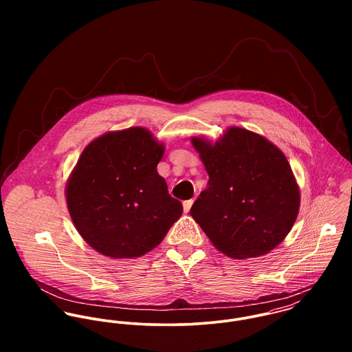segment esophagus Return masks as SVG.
I'll list each match as a JSON object with an SVG mask.
<instances>
[{
	"mask_svg": "<svg viewBox=\"0 0 352 352\" xmlns=\"http://www.w3.org/2000/svg\"><path fill=\"white\" fill-rule=\"evenodd\" d=\"M192 204H194V199H190V201H184V203H183V208H184V212H188Z\"/></svg>",
	"mask_w": 352,
	"mask_h": 352,
	"instance_id": "obj_1",
	"label": "esophagus"
}]
</instances>
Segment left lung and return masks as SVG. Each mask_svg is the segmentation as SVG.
Masks as SVG:
<instances>
[{"label": "left lung", "instance_id": "left-lung-1", "mask_svg": "<svg viewBox=\"0 0 352 352\" xmlns=\"http://www.w3.org/2000/svg\"><path fill=\"white\" fill-rule=\"evenodd\" d=\"M191 142L208 183L190 214L211 244L240 260L278 247L292 230L301 201L283 151L241 127H229L214 144L203 137Z\"/></svg>", "mask_w": 352, "mask_h": 352}]
</instances>
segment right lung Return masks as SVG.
Masks as SVG:
<instances>
[{
  "instance_id": "1",
  "label": "right lung",
  "mask_w": 352,
  "mask_h": 352,
  "mask_svg": "<svg viewBox=\"0 0 352 352\" xmlns=\"http://www.w3.org/2000/svg\"><path fill=\"white\" fill-rule=\"evenodd\" d=\"M164 145L149 130L109 131L81 153L66 183V203L80 236L112 258L155 248L182 217L157 165Z\"/></svg>"
}]
</instances>
